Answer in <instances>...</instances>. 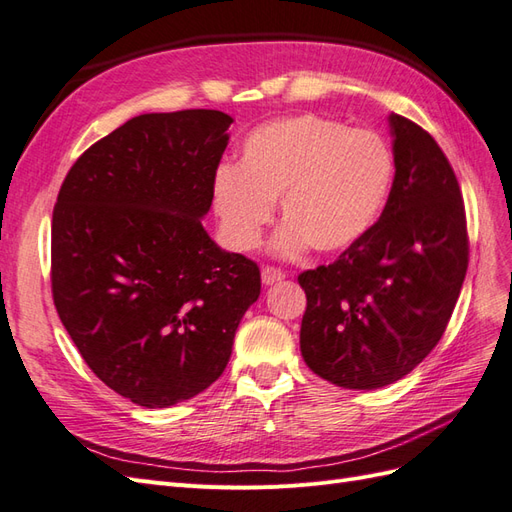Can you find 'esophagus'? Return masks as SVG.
Here are the masks:
<instances>
[{
  "label": "esophagus",
  "mask_w": 512,
  "mask_h": 512,
  "mask_svg": "<svg viewBox=\"0 0 512 512\" xmlns=\"http://www.w3.org/2000/svg\"><path fill=\"white\" fill-rule=\"evenodd\" d=\"M285 279V272L281 268H274V266H266L264 270H261V281H264L266 285H274Z\"/></svg>",
  "instance_id": "34e87169"
}]
</instances>
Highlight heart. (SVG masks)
Returning <instances> with one entry per match:
<instances>
[{
	"label": "heart",
	"mask_w": 512,
	"mask_h": 512,
	"mask_svg": "<svg viewBox=\"0 0 512 512\" xmlns=\"http://www.w3.org/2000/svg\"><path fill=\"white\" fill-rule=\"evenodd\" d=\"M387 144L368 129L318 114L285 116L246 136L238 168L222 166L214 181V207L235 248H255L281 199L287 222L279 251L307 244L337 253L370 229L391 186Z\"/></svg>",
	"instance_id": "1"
}]
</instances>
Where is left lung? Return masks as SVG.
Listing matches in <instances>:
<instances>
[{
  "mask_svg": "<svg viewBox=\"0 0 512 512\" xmlns=\"http://www.w3.org/2000/svg\"><path fill=\"white\" fill-rule=\"evenodd\" d=\"M389 121L396 177L381 218L333 264L298 274L300 352L344 389L385 387L417 368L445 333L469 264L452 164L426 129Z\"/></svg>",
  "mask_w": 512,
  "mask_h": 512,
  "instance_id": "8db88e82",
  "label": "left lung"
}]
</instances>
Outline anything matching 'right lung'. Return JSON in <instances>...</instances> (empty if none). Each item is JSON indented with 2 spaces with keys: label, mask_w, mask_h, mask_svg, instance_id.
<instances>
[{
  "label": "right lung",
  "mask_w": 512,
  "mask_h": 512,
  "mask_svg": "<svg viewBox=\"0 0 512 512\" xmlns=\"http://www.w3.org/2000/svg\"><path fill=\"white\" fill-rule=\"evenodd\" d=\"M231 123L218 110L140 114L77 157L58 192V316L99 381L147 409L212 385L259 298V266L201 225Z\"/></svg>",
  "instance_id": "1"
}]
</instances>
